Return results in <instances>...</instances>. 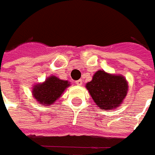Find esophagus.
<instances>
[{
    "label": "esophagus",
    "instance_id": "esophagus-1",
    "mask_svg": "<svg viewBox=\"0 0 155 155\" xmlns=\"http://www.w3.org/2000/svg\"><path fill=\"white\" fill-rule=\"evenodd\" d=\"M75 83H76V84H77V85H82V84H83V81H82V79L77 80Z\"/></svg>",
    "mask_w": 155,
    "mask_h": 155
}]
</instances>
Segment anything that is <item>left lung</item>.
Returning a JSON list of instances; mask_svg holds the SVG:
<instances>
[{
  "mask_svg": "<svg viewBox=\"0 0 155 155\" xmlns=\"http://www.w3.org/2000/svg\"><path fill=\"white\" fill-rule=\"evenodd\" d=\"M86 88L96 104L105 110L119 107L128 90V82L123 76L110 74L101 70L87 83Z\"/></svg>",
  "mask_w": 155,
  "mask_h": 155,
  "instance_id": "left-lung-1",
  "label": "left lung"
}]
</instances>
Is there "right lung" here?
<instances>
[{"label": "right lung", "mask_w": 155, "mask_h": 155, "mask_svg": "<svg viewBox=\"0 0 155 155\" xmlns=\"http://www.w3.org/2000/svg\"><path fill=\"white\" fill-rule=\"evenodd\" d=\"M69 86L70 83L68 81L59 79L55 76H51L47 78L44 83L33 85L32 91L33 97L39 104L48 106L54 104Z\"/></svg>", "instance_id": "obj_1"}]
</instances>
